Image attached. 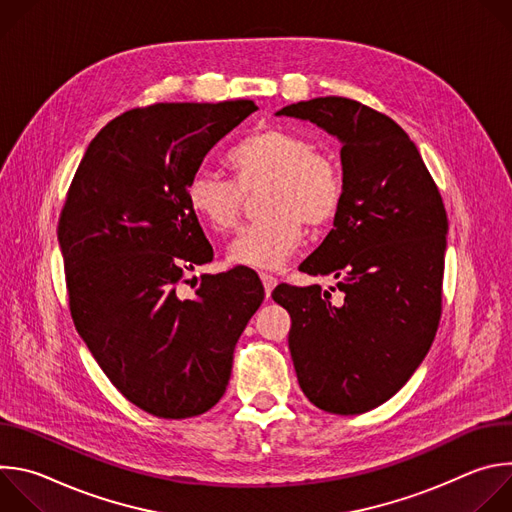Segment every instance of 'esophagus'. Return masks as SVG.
Instances as JSON below:
<instances>
[{
	"label": "esophagus",
	"instance_id": "obj_1",
	"mask_svg": "<svg viewBox=\"0 0 512 512\" xmlns=\"http://www.w3.org/2000/svg\"><path fill=\"white\" fill-rule=\"evenodd\" d=\"M261 281H263V287H265V296L269 298L273 287L277 285V279L273 275H269V273H261Z\"/></svg>",
	"mask_w": 512,
	"mask_h": 512
}]
</instances>
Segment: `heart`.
I'll list each match as a JSON object with an SVG mask.
<instances>
[{"instance_id": "1", "label": "heart", "mask_w": 512, "mask_h": 512, "mask_svg": "<svg viewBox=\"0 0 512 512\" xmlns=\"http://www.w3.org/2000/svg\"><path fill=\"white\" fill-rule=\"evenodd\" d=\"M235 182L200 172L188 184L192 212L212 231L227 233L241 218L245 192L269 184L261 223L245 227L229 245L233 265L277 269L304 239V223L324 229L336 221L344 182L336 162L316 143L285 127L251 133L229 152Z\"/></svg>"}]
</instances>
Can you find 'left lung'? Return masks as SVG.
Masks as SVG:
<instances>
[{"label": "left lung", "mask_w": 512, "mask_h": 512, "mask_svg": "<svg viewBox=\"0 0 512 512\" xmlns=\"http://www.w3.org/2000/svg\"><path fill=\"white\" fill-rule=\"evenodd\" d=\"M342 143L344 200L334 229L300 265L336 287L277 285L304 395L336 415L391 399L425 358L442 314L448 216L415 143L387 115L344 97L287 105ZM338 288L343 294L331 298Z\"/></svg>", "instance_id": "left-lung-1"}]
</instances>
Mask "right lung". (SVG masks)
<instances>
[{
  "instance_id": "obj_1",
  "label": "right lung",
  "mask_w": 512,
  "mask_h": 512,
  "mask_svg": "<svg viewBox=\"0 0 512 512\" xmlns=\"http://www.w3.org/2000/svg\"><path fill=\"white\" fill-rule=\"evenodd\" d=\"M257 105L158 103L109 121L89 143L58 221L70 314L109 381L139 409L186 419L227 391L233 352L265 291L255 271L186 273L212 261L188 184Z\"/></svg>"
}]
</instances>
